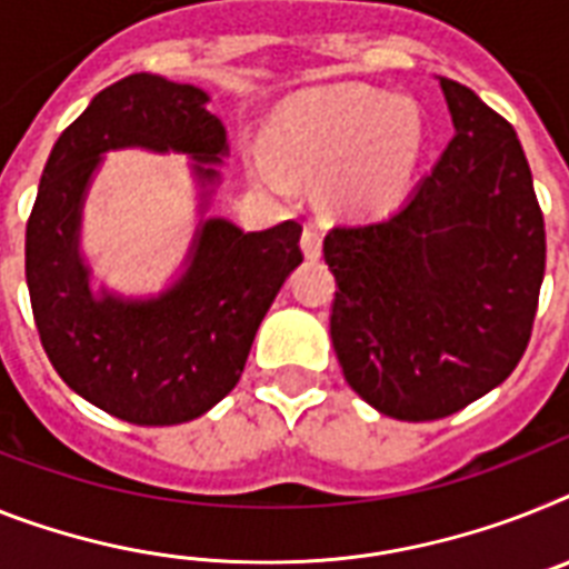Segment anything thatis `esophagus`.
<instances>
[{
  "mask_svg": "<svg viewBox=\"0 0 569 569\" xmlns=\"http://www.w3.org/2000/svg\"><path fill=\"white\" fill-rule=\"evenodd\" d=\"M300 248H303L307 260H318V257H321V233H318V228H307V231H303Z\"/></svg>",
  "mask_w": 569,
  "mask_h": 569,
  "instance_id": "1",
  "label": "esophagus"
}]
</instances>
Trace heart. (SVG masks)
Instances as JSON below:
<instances>
[{
	"mask_svg": "<svg viewBox=\"0 0 569 569\" xmlns=\"http://www.w3.org/2000/svg\"><path fill=\"white\" fill-rule=\"evenodd\" d=\"M425 123L410 100L367 89H329L300 98L274 127V152L283 164L321 173L332 202L350 211L393 204L417 173ZM254 176L271 190H286V176L266 156Z\"/></svg>",
	"mask_w": 569,
	"mask_h": 569,
	"instance_id": "b5f03b06",
	"label": "heart"
}]
</instances>
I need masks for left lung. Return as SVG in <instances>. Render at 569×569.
<instances>
[{
	"label": "left lung",
	"mask_w": 569,
	"mask_h": 569,
	"mask_svg": "<svg viewBox=\"0 0 569 569\" xmlns=\"http://www.w3.org/2000/svg\"><path fill=\"white\" fill-rule=\"evenodd\" d=\"M455 138L402 208L323 240L336 274L329 336L343 379L379 413L451 417L518 367L547 240L512 123L439 78Z\"/></svg>",
	"instance_id": "1"
}]
</instances>
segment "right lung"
Returning a JSON list of instances; mask_svg holds the SVG:
<instances>
[{
	"label": "right lung",
	"mask_w": 569,
	"mask_h": 569,
	"mask_svg": "<svg viewBox=\"0 0 569 569\" xmlns=\"http://www.w3.org/2000/svg\"><path fill=\"white\" fill-rule=\"evenodd\" d=\"M211 94L161 74H130L94 94L57 138L26 231L33 321L60 379L132 425H181L222 402L242 376L260 321L303 262L298 222L242 231L211 217L228 132ZM114 149L191 159L200 226L174 283L130 299L94 287L79 248L84 196Z\"/></svg>",
	"instance_id": "obj_1"
}]
</instances>
